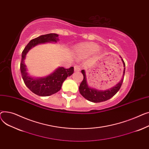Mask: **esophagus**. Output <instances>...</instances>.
Returning a JSON list of instances; mask_svg holds the SVG:
<instances>
[{"label": "esophagus", "instance_id": "34e87169", "mask_svg": "<svg viewBox=\"0 0 149 149\" xmlns=\"http://www.w3.org/2000/svg\"><path fill=\"white\" fill-rule=\"evenodd\" d=\"M74 70L75 72H79V71H80L79 66L77 65H76L74 67Z\"/></svg>", "mask_w": 149, "mask_h": 149}]
</instances>
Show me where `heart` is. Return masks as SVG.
<instances>
[{
    "label": "heart",
    "instance_id": "obj_1",
    "mask_svg": "<svg viewBox=\"0 0 149 149\" xmlns=\"http://www.w3.org/2000/svg\"><path fill=\"white\" fill-rule=\"evenodd\" d=\"M98 50V46L93 43H87L76 47L75 52L78 56L90 55Z\"/></svg>",
    "mask_w": 149,
    "mask_h": 149
}]
</instances>
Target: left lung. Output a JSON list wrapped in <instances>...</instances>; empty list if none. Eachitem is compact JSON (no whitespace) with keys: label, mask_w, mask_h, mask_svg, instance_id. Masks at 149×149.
Segmentation results:
<instances>
[{"label":"left lung","mask_w":149,"mask_h":149,"mask_svg":"<svg viewBox=\"0 0 149 149\" xmlns=\"http://www.w3.org/2000/svg\"><path fill=\"white\" fill-rule=\"evenodd\" d=\"M120 58H121V56ZM121 61L122 62H123V66H124V70H123V76H122V79L117 85H116L114 86H113L112 88L108 89L107 90L100 91V90H97L94 88H91V87H90L86 82L85 72L84 70H82L81 72L83 74L84 79H83V81L80 84L79 88L81 94L86 100H88L92 102H94V103H99V102L106 101L109 100L111 97H112L113 96L119 91L122 84H123V79H124L125 73V63L124 62L123 59L122 58H121Z\"/></svg>","instance_id":"8db88e82"}]
</instances>
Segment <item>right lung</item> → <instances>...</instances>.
<instances>
[{
  "label": "right lung",
  "instance_id": "obj_1",
  "mask_svg": "<svg viewBox=\"0 0 149 149\" xmlns=\"http://www.w3.org/2000/svg\"><path fill=\"white\" fill-rule=\"evenodd\" d=\"M59 40L56 33H48L42 35L30 41L24 47L22 54L20 63V71L23 81L26 86L34 94L40 96H49L59 91L63 82L68 76H71L74 72V67L69 68L58 67L50 75L45 77H32L29 76L24 64L26 55L29 50L39 44L47 42H56Z\"/></svg>",
  "mask_w": 149,
  "mask_h": 149
}]
</instances>
